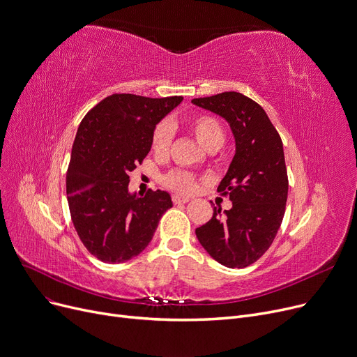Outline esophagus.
I'll return each mask as SVG.
<instances>
[{"mask_svg":"<svg viewBox=\"0 0 357 357\" xmlns=\"http://www.w3.org/2000/svg\"><path fill=\"white\" fill-rule=\"evenodd\" d=\"M188 201H190L188 197H179V195H174L172 197V202L174 204H186Z\"/></svg>","mask_w":357,"mask_h":357,"instance_id":"34e87169","label":"esophagus"}]
</instances>
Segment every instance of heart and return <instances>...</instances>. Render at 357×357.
<instances>
[{
	"instance_id": "1",
	"label": "heart",
	"mask_w": 357,
	"mask_h": 357,
	"mask_svg": "<svg viewBox=\"0 0 357 357\" xmlns=\"http://www.w3.org/2000/svg\"><path fill=\"white\" fill-rule=\"evenodd\" d=\"M188 128L195 139L208 150H217L226 140V130L218 119L211 114H195L188 120ZM174 140V127L169 121H160L152 135V149L158 156H166L171 150ZM163 183L175 192L192 194L197 190L198 178L191 174L176 169L163 178Z\"/></svg>"
}]
</instances>
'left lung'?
<instances>
[{"label": "left lung", "instance_id": "1", "mask_svg": "<svg viewBox=\"0 0 357 357\" xmlns=\"http://www.w3.org/2000/svg\"><path fill=\"white\" fill-rule=\"evenodd\" d=\"M192 102L226 119L236 139V155L218 185L233 202L195 234L213 259L227 268H246L265 255L284 220L288 174L284 144L265 109L240 92L194 98Z\"/></svg>", "mask_w": 357, "mask_h": 357}]
</instances>
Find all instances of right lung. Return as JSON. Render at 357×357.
Returning <instances> with one entry per match:
<instances>
[{"label":"right lung","mask_w":357,"mask_h":357,"mask_svg":"<svg viewBox=\"0 0 357 357\" xmlns=\"http://www.w3.org/2000/svg\"><path fill=\"white\" fill-rule=\"evenodd\" d=\"M181 101L112 93L78 127L66 174L69 211L86 250L105 264L142 253L172 207L165 191L131 195L128 175L150 152L155 126Z\"/></svg>","instance_id":"1"}]
</instances>
